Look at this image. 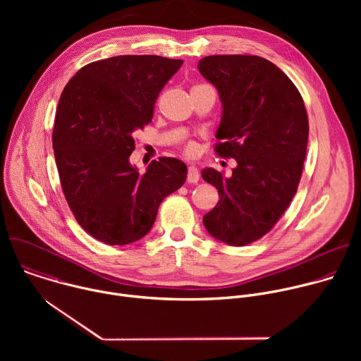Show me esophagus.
<instances>
[{"label": "esophagus", "mask_w": 361, "mask_h": 361, "mask_svg": "<svg viewBox=\"0 0 361 361\" xmlns=\"http://www.w3.org/2000/svg\"><path fill=\"white\" fill-rule=\"evenodd\" d=\"M198 180H200V173H198V170L195 169V167H188V173H187V181L188 183H191V184H195V183H198Z\"/></svg>", "instance_id": "esophagus-1"}]
</instances>
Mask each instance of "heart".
<instances>
[{
  "instance_id": "1",
  "label": "heart",
  "mask_w": 361,
  "mask_h": 361,
  "mask_svg": "<svg viewBox=\"0 0 361 361\" xmlns=\"http://www.w3.org/2000/svg\"><path fill=\"white\" fill-rule=\"evenodd\" d=\"M194 151H195V148H194L192 144H188V145L185 147V152H187V154H194Z\"/></svg>"
}]
</instances>
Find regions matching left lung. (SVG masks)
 <instances>
[{"mask_svg": "<svg viewBox=\"0 0 361 361\" xmlns=\"http://www.w3.org/2000/svg\"><path fill=\"white\" fill-rule=\"evenodd\" d=\"M198 71L221 99L216 152L237 161L230 177L201 171L220 197L202 223L214 238L245 245L274 227L297 191L308 140L304 101L276 64L257 56H210Z\"/></svg>", "mask_w": 361, "mask_h": 361, "instance_id": "1", "label": "left lung"}]
</instances>
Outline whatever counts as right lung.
I'll list each match as a JSON object with an SVG mask.
<instances>
[{
    "label": "right lung",
    "instance_id": "obj_1",
    "mask_svg": "<svg viewBox=\"0 0 361 361\" xmlns=\"http://www.w3.org/2000/svg\"><path fill=\"white\" fill-rule=\"evenodd\" d=\"M183 60L118 56L91 63L68 81L56 114L53 148L61 187L78 224L124 245L142 238L161 201L187 178L177 159L130 164L133 134L151 123L154 102Z\"/></svg>",
    "mask_w": 361,
    "mask_h": 361
}]
</instances>
